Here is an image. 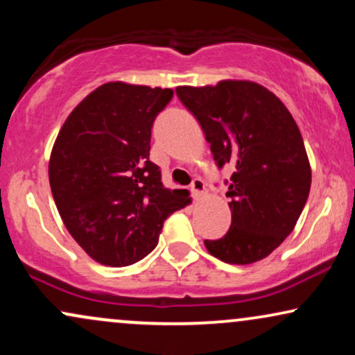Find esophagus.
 Returning a JSON list of instances; mask_svg holds the SVG:
<instances>
[{
	"label": "esophagus",
	"instance_id": "34e87169",
	"mask_svg": "<svg viewBox=\"0 0 355 355\" xmlns=\"http://www.w3.org/2000/svg\"><path fill=\"white\" fill-rule=\"evenodd\" d=\"M190 190H191V195H193V198H197V200L207 193L205 183H203L202 178H195V180L191 182Z\"/></svg>",
	"mask_w": 355,
	"mask_h": 355
}]
</instances>
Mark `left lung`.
Instances as JSON below:
<instances>
[{
    "label": "left lung",
    "mask_w": 355,
    "mask_h": 355,
    "mask_svg": "<svg viewBox=\"0 0 355 355\" xmlns=\"http://www.w3.org/2000/svg\"><path fill=\"white\" fill-rule=\"evenodd\" d=\"M178 98L200 123L218 168L234 165L227 197L232 225L209 254L235 266L270 255L294 230L311 191V164L294 116L255 81L222 80L178 87Z\"/></svg>",
    "instance_id": "8db88e82"
}]
</instances>
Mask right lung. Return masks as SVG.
Masks as SVG:
<instances>
[{"label": "right lung", "mask_w": 355, "mask_h": 355, "mask_svg": "<svg viewBox=\"0 0 355 355\" xmlns=\"http://www.w3.org/2000/svg\"><path fill=\"white\" fill-rule=\"evenodd\" d=\"M170 88L110 81L76 105L53 145L48 175L71 237L101 266L126 267L157 247L166 217L191 202L150 162L153 120Z\"/></svg>", "instance_id": "add662e5"}]
</instances>
